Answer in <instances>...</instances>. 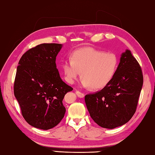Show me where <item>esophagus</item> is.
<instances>
[{
	"instance_id": "34e87169",
	"label": "esophagus",
	"mask_w": 155,
	"mask_h": 155,
	"mask_svg": "<svg viewBox=\"0 0 155 155\" xmlns=\"http://www.w3.org/2000/svg\"><path fill=\"white\" fill-rule=\"evenodd\" d=\"M75 93H76V94H77V96L78 97H80V98H83V97L85 96V94L83 93H82V92H80V91H76Z\"/></svg>"
}]
</instances>
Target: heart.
<instances>
[{
  "label": "heart",
  "mask_w": 155,
  "mask_h": 155,
  "mask_svg": "<svg viewBox=\"0 0 155 155\" xmlns=\"http://www.w3.org/2000/svg\"><path fill=\"white\" fill-rule=\"evenodd\" d=\"M119 65L116 54L93 48H83L75 50L62 64L64 78L69 84H73L81 72V83L93 90H99L109 84L114 78Z\"/></svg>",
  "instance_id": "obj_1"
}]
</instances>
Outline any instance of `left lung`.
<instances>
[{
    "label": "left lung",
    "instance_id": "8db88e82",
    "mask_svg": "<svg viewBox=\"0 0 155 155\" xmlns=\"http://www.w3.org/2000/svg\"><path fill=\"white\" fill-rule=\"evenodd\" d=\"M142 85V69L127 50L121 54L117 72L109 84L85 96L91 117L104 128L112 129L126 124L136 111Z\"/></svg>",
    "mask_w": 155,
    "mask_h": 155
}]
</instances>
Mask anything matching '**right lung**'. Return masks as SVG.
I'll return each mask as SVG.
<instances>
[{
    "label": "right lung",
    "mask_w": 155,
    "mask_h": 155,
    "mask_svg": "<svg viewBox=\"0 0 155 155\" xmlns=\"http://www.w3.org/2000/svg\"><path fill=\"white\" fill-rule=\"evenodd\" d=\"M62 47L42 43L28 50L19 61L14 95L24 118L35 128H53L66 112L62 100L73 88L62 80L56 68V58Z\"/></svg>",
    "instance_id": "obj_1"
}]
</instances>
